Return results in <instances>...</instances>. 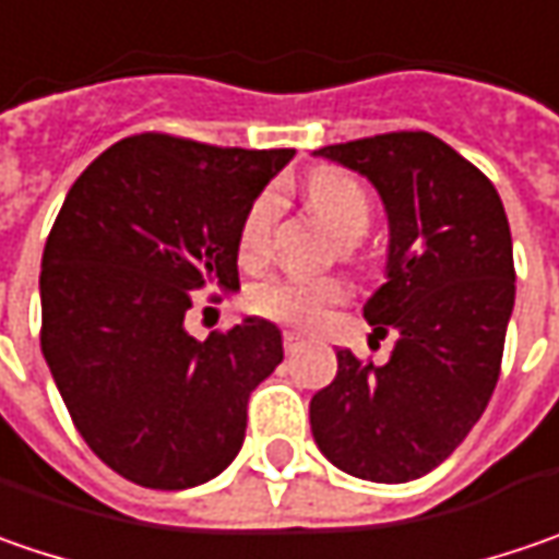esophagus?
<instances>
[{
    "label": "esophagus",
    "mask_w": 559,
    "mask_h": 559,
    "mask_svg": "<svg viewBox=\"0 0 559 559\" xmlns=\"http://www.w3.org/2000/svg\"><path fill=\"white\" fill-rule=\"evenodd\" d=\"M300 347H304V337H300L297 331H284V353H287V356H294Z\"/></svg>",
    "instance_id": "1"
}]
</instances>
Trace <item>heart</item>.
<instances>
[{
    "label": "heart",
    "instance_id": "b5f03b06",
    "mask_svg": "<svg viewBox=\"0 0 559 559\" xmlns=\"http://www.w3.org/2000/svg\"><path fill=\"white\" fill-rule=\"evenodd\" d=\"M306 197L309 206L322 215L331 231H337L347 240H356L359 234H366L372 206L369 197L362 190V183L341 168H316L306 178ZM281 200L275 190H262L255 197L237 234V255L240 265L255 269L265 255H269V237L272 225L278 218ZM347 300V284L341 278H309V275H278V278L255 284L247 297V304L253 312L284 322V325L309 328L322 322L328 306H337Z\"/></svg>",
    "mask_w": 559,
    "mask_h": 559
}]
</instances>
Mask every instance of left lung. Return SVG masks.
<instances>
[{
	"instance_id": "8db88e82",
	"label": "left lung",
	"mask_w": 559,
	"mask_h": 559,
	"mask_svg": "<svg viewBox=\"0 0 559 559\" xmlns=\"http://www.w3.org/2000/svg\"><path fill=\"white\" fill-rule=\"evenodd\" d=\"M366 175L388 212V281L362 306L384 366L337 350L309 403L328 460L366 481H413L463 444L495 394L516 297L513 240L495 183L425 131L322 146Z\"/></svg>"
}]
</instances>
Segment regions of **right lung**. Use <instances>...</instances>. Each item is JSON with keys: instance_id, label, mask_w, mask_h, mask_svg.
<instances>
[{"instance_id": "add662e5", "label": "right lung", "mask_w": 559, "mask_h": 559, "mask_svg": "<svg viewBox=\"0 0 559 559\" xmlns=\"http://www.w3.org/2000/svg\"><path fill=\"white\" fill-rule=\"evenodd\" d=\"M290 158L124 136L61 203L43 250L39 347L81 438L134 485H203L243 444L247 401L284 359L281 331L250 316L197 341L183 316L190 294L240 287V222Z\"/></svg>"}]
</instances>
